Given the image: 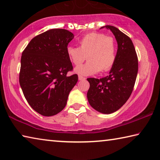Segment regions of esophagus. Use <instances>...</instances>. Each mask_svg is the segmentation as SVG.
I'll return each instance as SVG.
<instances>
[{"mask_svg":"<svg viewBox=\"0 0 160 160\" xmlns=\"http://www.w3.org/2000/svg\"><path fill=\"white\" fill-rule=\"evenodd\" d=\"M78 79H79V80H83L85 79V78L82 77V76H81V75H79V76H78Z\"/></svg>","mask_w":160,"mask_h":160,"instance_id":"obj_1","label":"esophagus"}]
</instances>
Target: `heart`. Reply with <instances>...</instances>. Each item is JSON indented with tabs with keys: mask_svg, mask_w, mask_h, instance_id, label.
<instances>
[{
	"mask_svg": "<svg viewBox=\"0 0 160 160\" xmlns=\"http://www.w3.org/2000/svg\"><path fill=\"white\" fill-rule=\"evenodd\" d=\"M79 48L68 46L67 55L72 64L79 65L84 60L88 61L75 69L78 74L90 75L110 70L115 64L117 45L115 39L101 32H90L81 38Z\"/></svg>",
	"mask_w": 160,
	"mask_h": 160,
	"instance_id": "heart-1",
	"label": "heart"
}]
</instances>
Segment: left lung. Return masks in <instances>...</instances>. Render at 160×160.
Returning <instances> with one entry per match:
<instances>
[{
  "mask_svg": "<svg viewBox=\"0 0 160 160\" xmlns=\"http://www.w3.org/2000/svg\"><path fill=\"white\" fill-rule=\"evenodd\" d=\"M110 30L118 42L115 62L107 77L88 78L90 88L87 97L91 107L103 114L118 110L133 90L138 72V59L135 47L128 35L112 25L101 28Z\"/></svg>",
  "mask_w": 160,
  "mask_h": 160,
  "instance_id": "obj_1",
  "label": "left lung"
}]
</instances>
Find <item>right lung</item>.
Returning <instances> with one entry per match:
<instances>
[{
  "instance_id": "obj_1",
  "label": "right lung",
  "mask_w": 160,
  "mask_h": 160,
  "mask_svg": "<svg viewBox=\"0 0 160 160\" xmlns=\"http://www.w3.org/2000/svg\"><path fill=\"white\" fill-rule=\"evenodd\" d=\"M74 35L51 29L33 38L22 53L19 82L25 99L35 111L53 116L64 109L78 75L72 70L67 48Z\"/></svg>"
}]
</instances>
